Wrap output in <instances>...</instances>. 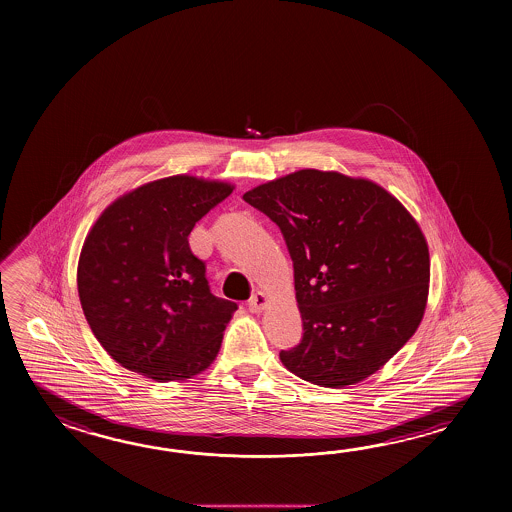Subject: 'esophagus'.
Wrapping results in <instances>:
<instances>
[{"instance_id": "1", "label": "esophagus", "mask_w": 512, "mask_h": 512, "mask_svg": "<svg viewBox=\"0 0 512 512\" xmlns=\"http://www.w3.org/2000/svg\"><path fill=\"white\" fill-rule=\"evenodd\" d=\"M267 294L261 293V291H258V293H254L251 296V300H249V309H251V313H261L265 307H267Z\"/></svg>"}]
</instances>
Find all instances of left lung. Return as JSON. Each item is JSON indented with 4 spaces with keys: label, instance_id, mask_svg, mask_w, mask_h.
<instances>
[{
    "label": "left lung",
    "instance_id": "1",
    "mask_svg": "<svg viewBox=\"0 0 512 512\" xmlns=\"http://www.w3.org/2000/svg\"><path fill=\"white\" fill-rule=\"evenodd\" d=\"M243 199L280 230L294 267L304 337L280 360L324 388L368 379L425 315L430 254L399 199L362 177L298 170Z\"/></svg>",
    "mask_w": 512,
    "mask_h": 512
}]
</instances>
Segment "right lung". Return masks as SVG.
Returning <instances> with one entry per match:
<instances>
[{"mask_svg": "<svg viewBox=\"0 0 512 512\" xmlns=\"http://www.w3.org/2000/svg\"><path fill=\"white\" fill-rule=\"evenodd\" d=\"M234 186L172 175L109 205L89 230L77 285L87 324L122 368L185 381L218 357L238 305L210 293L188 236Z\"/></svg>", "mask_w": 512, "mask_h": 512, "instance_id": "obj_1", "label": "right lung"}]
</instances>
